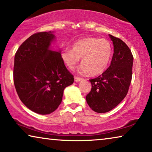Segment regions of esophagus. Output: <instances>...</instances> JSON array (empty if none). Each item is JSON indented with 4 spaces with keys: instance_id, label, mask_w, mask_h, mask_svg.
<instances>
[{
    "instance_id": "34e87169",
    "label": "esophagus",
    "mask_w": 152,
    "mask_h": 152,
    "mask_svg": "<svg viewBox=\"0 0 152 152\" xmlns=\"http://www.w3.org/2000/svg\"><path fill=\"white\" fill-rule=\"evenodd\" d=\"M81 80H82V79L80 78V77H75V82H79V81H80Z\"/></svg>"
}]
</instances>
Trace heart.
<instances>
[{
	"label": "heart",
	"instance_id": "1",
	"mask_svg": "<svg viewBox=\"0 0 152 152\" xmlns=\"http://www.w3.org/2000/svg\"><path fill=\"white\" fill-rule=\"evenodd\" d=\"M112 55L113 47L107 39L88 37L75 42L72 49L64 50L61 58L71 71L75 69L81 58L82 64L78 69V72L97 75L107 69Z\"/></svg>",
	"mask_w": 152,
	"mask_h": 152
}]
</instances>
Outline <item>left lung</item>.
Returning <instances> with one entry per match:
<instances>
[{
    "instance_id": "obj_1",
    "label": "left lung",
    "mask_w": 152,
    "mask_h": 152,
    "mask_svg": "<svg viewBox=\"0 0 152 152\" xmlns=\"http://www.w3.org/2000/svg\"><path fill=\"white\" fill-rule=\"evenodd\" d=\"M114 54L110 66L97 77L90 80L92 88L86 95L90 107L98 113L110 111L127 95L132 76L133 56L121 39L109 35Z\"/></svg>"
}]
</instances>
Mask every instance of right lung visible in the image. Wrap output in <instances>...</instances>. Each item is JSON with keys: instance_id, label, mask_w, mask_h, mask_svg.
<instances>
[{"instance_id": "1", "label": "right lung", "mask_w": 152, "mask_h": 152, "mask_svg": "<svg viewBox=\"0 0 152 152\" xmlns=\"http://www.w3.org/2000/svg\"><path fill=\"white\" fill-rule=\"evenodd\" d=\"M55 41L53 31L37 33L26 39L15 55L14 81L18 95L26 107L39 114L56 110L64 90L74 81L61 50L52 49Z\"/></svg>"}]
</instances>
